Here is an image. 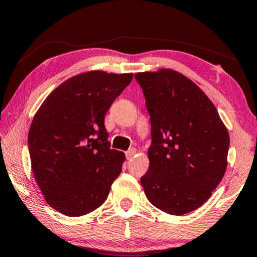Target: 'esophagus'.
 Wrapping results in <instances>:
<instances>
[{"instance_id": "34e87169", "label": "esophagus", "mask_w": 257, "mask_h": 257, "mask_svg": "<svg viewBox=\"0 0 257 257\" xmlns=\"http://www.w3.org/2000/svg\"><path fill=\"white\" fill-rule=\"evenodd\" d=\"M135 154H136V149H135V148H132V149H129L128 152L125 153V156H126V159H128V160L133 159V157L135 156Z\"/></svg>"}]
</instances>
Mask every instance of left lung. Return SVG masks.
I'll return each instance as SVG.
<instances>
[{
	"mask_svg": "<svg viewBox=\"0 0 257 257\" xmlns=\"http://www.w3.org/2000/svg\"><path fill=\"white\" fill-rule=\"evenodd\" d=\"M152 124L149 168L141 184L149 202L170 215L201 207L227 169L229 134L206 94L172 69L135 74Z\"/></svg>",
	"mask_w": 257,
	"mask_h": 257,
	"instance_id": "obj_1",
	"label": "left lung"
}]
</instances>
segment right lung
Returning a JSON list of instances; mask_svg holds the SVG:
<instances>
[{"label":"right lung","instance_id":"right-lung-1","mask_svg":"<svg viewBox=\"0 0 257 257\" xmlns=\"http://www.w3.org/2000/svg\"><path fill=\"white\" fill-rule=\"evenodd\" d=\"M133 74L87 71L51 91L28 134L32 169L47 203L82 216L107 200L125 156L110 149L104 115Z\"/></svg>","mask_w":257,"mask_h":257}]
</instances>
